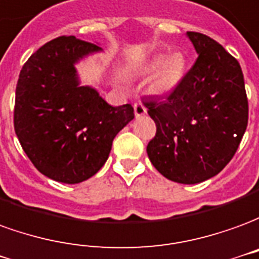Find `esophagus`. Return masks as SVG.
<instances>
[{
  "instance_id": "1",
  "label": "esophagus",
  "mask_w": 259,
  "mask_h": 259,
  "mask_svg": "<svg viewBox=\"0 0 259 259\" xmlns=\"http://www.w3.org/2000/svg\"><path fill=\"white\" fill-rule=\"evenodd\" d=\"M134 113H135V117H137V118L146 114V107H145V104L142 103L134 104Z\"/></svg>"
}]
</instances>
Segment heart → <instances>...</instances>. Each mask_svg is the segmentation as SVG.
<instances>
[{"label":"heart","instance_id":"heart-1","mask_svg":"<svg viewBox=\"0 0 259 259\" xmlns=\"http://www.w3.org/2000/svg\"><path fill=\"white\" fill-rule=\"evenodd\" d=\"M188 62L181 51L170 56L157 54L145 62L141 71L144 74H153L150 78L149 89L153 95H167L176 91L187 75Z\"/></svg>","mask_w":259,"mask_h":259}]
</instances>
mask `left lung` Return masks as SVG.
I'll return each mask as SVG.
<instances>
[{"mask_svg":"<svg viewBox=\"0 0 259 259\" xmlns=\"http://www.w3.org/2000/svg\"><path fill=\"white\" fill-rule=\"evenodd\" d=\"M198 58L166 100H145L156 124L146 148L166 179L198 184L221 173L232 160L248 122L241 67L218 41L187 32Z\"/></svg>","mask_w":259,"mask_h":259,"instance_id":"8db88e82","label":"left lung"}]
</instances>
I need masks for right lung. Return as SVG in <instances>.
<instances>
[{
	"label": "right lung",
	"mask_w": 259,
	"mask_h": 259,
	"mask_svg": "<svg viewBox=\"0 0 259 259\" xmlns=\"http://www.w3.org/2000/svg\"><path fill=\"white\" fill-rule=\"evenodd\" d=\"M100 46L61 36L41 46L22 68L14 125L30 162L46 177L78 184L103 167L113 139L134 120L131 104L110 106L80 85L76 64Z\"/></svg>",
	"instance_id": "1"
}]
</instances>
